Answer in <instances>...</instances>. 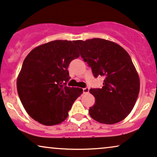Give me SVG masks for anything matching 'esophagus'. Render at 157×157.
Returning <instances> with one entry per match:
<instances>
[{
    "instance_id": "esophagus-1",
    "label": "esophagus",
    "mask_w": 157,
    "mask_h": 157,
    "mask_svg": "<svg viewBox=\"0 0 157 157\" xmlns=\"http://www.w3.org/2000/svg\"><path fill=\"white\" fill-rule=\"evenodd\" d=\"M89 91H90V89L87 88V87L83 89V92H84V93H85V94H86V93H88Z\"/></svg>"
}]
</instances>
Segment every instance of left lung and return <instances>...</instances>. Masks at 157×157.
Listing matches in <instances>:
<instances>
[{"instance_id": "1", "label": "left lung", "mask_w": 157, "mask_h": 157, "mask_svg": "<svg viewBox=\"0 0 157 157\" xmlns=\"http://www.w3.org/2000/svg\"><path fill=\"white\" fill-rule=\"evenodd\" d=\"M73 43L94 76H103L101 89H90L95 102L89 109L99 123L113 124L124 119L134 108L140 92V78L130 56L119 44L102 38Z\"/></svg>"}]
</instances>
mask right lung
Masks as SVG:
<instances>
[{"label": "right lung", "mask_w": 157, "mask_h": 157, "mask_svg": "<svg viewBox=\"0 0 157 157\" xmlns=\"http://www.w3.org/2000/svg\"><path fill=\"white\" fill-rule=\"evenodd\" d=\"M80 55L71 40H56L34 48L23 62L17 79L18 94L25 111L46 126L65 121L83 90L69 87L67 67Z\"/></svg>", "instance_id": "add662e5"}]
</instances>
